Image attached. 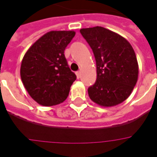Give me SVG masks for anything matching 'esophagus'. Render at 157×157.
<instances>
[{
	"label": "esophagus",
	"mask_w": 157,
	"mask_h": 157,
	"mask_svg": "<svg viewBox=\"0 0 157 157\" xmlns=\"http://www.w3.org/2000/svg\"><path fill=\"white\" fill-rule=\"evenodd\" d=\"M75 75H76V77L79 79V78H81L82 73H81V71H77V72H75Z\"/></svg>",
	"instance_id": "1"
}]
</instances>
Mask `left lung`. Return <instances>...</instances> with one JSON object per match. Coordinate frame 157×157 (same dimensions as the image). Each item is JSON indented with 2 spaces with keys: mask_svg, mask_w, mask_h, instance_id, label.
<instances>
[{
  "mask_svg": "<svg viewBox=\"0 0 157 157\" xmlns=\"http://www.w3.org/2000/svg\"><path fill=\"white\" fill-rule=\"evenodd\" d=\"M93 51L96 61V83L88 89L90 100L111 107L128 98L139 74L136 56L126 38L101 26L80 30Z\"/></svg>",
  "mask_w": 157,
  "mask_h": 157,
  "instance_id": "8db88e82",
  "label": "left lung"
}]
</instances>
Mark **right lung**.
<instances>
[{
    "label": "right lung",
    "instance_id": "right-lung-1",
    "mask_svg": "<svg viewBox=\"0 0 157 157\" xmlns=\"http://www.w3.org/2000/svg\"><path fill=\"white\" fill-rule=\"evenodd\" d=\"M74 31H52L40 37L23 56L21 78L35 101L44 106L67 99L76 79L67 65L65 49L75 36Z\"/></svg>",
    "mask_w": 157,
    "mask_h": 157
}]
</instances>
